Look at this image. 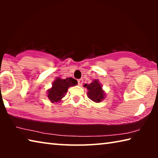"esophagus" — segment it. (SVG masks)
Returning a JSON list of instances; mask_svg holds the SVG:
<instances>
[{"instance_id":"34e87169","label":"esophagus","mask_w":158,"mask_h":158,"mask_svg":"<svg viewBox=\"0 0 158 158\" xmlns=\"http://www.w3.org/2000/svg\"><path fill=\"white\" fill-rule=\"evenodd\" d=\"M83 82H84V81H83L82 79H80L78 80V84L79 85H81L83 84Z\"/></svg>"}]
</instances>
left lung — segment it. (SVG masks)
<instances>
[{
  "label": "left lung",
  "instance_id": "left-lung-1",
  "mask_svg": "<svg viewBox=\"0 0 158 158\" xmlns=\"http://www.w3.org/2000/svg\"><path fill=\"white\" fill-rule=\"evenodd\" d=\"M84 88L88 90L87 96L92 101L96 103H100L106 98V93L102 89V85L98 79H94L90 84H85Z\"/></svg>",
  "mask_w": 158,
  "mask_h": 158
}]
</instances>
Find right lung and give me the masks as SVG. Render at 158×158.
Segmentation results:
<instances>
[{
    "mask_svg": "<svg viewBox=\"0 0 158 158\" xmlns=\"http://www.w3.org/2000/svg\"><path fill=\"white\" fill-rule=\"evenodd\" d=\"M76 85H77V81L73 78L62 79L56 77L52 82V87L47 90V97L52 103H59L65 97L69 88Z\"/></svg>",
    "mask_w": 158,
    "mask_h": 158,
    "instance_id": "right-lung-1",
    "label": "right lung"
}]
</instances>
